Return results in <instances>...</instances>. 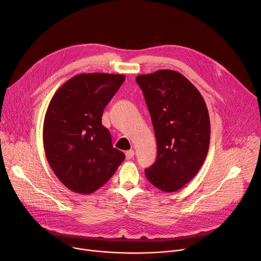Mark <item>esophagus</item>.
<instances>
[{
  "label": "esophagus",
  "mask_w": 261,
  "mask_h": 261,
  "mask_svg": "<svg viewBox=\"0 0 261 261\" xmlns=\"http://www.w3.org/2000/svg\"><path fill=\"white\" fill-rule=\"evenodd\" d=\"M126 158L127 159H131L133 156H134V150H129V151H126Z\"/></svg>",
  "instance_id": "esophagus-1"
}]
</instances>
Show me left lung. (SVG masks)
I'll return each instance as SVG.
<instances>
[{
  "mask_svg": "<svg viewBox=\"0 0 261 261\" xmlns=\"http://www.w3.org/2000/svg\"><path fill=\"white\" fill-rule=\"evenodd\" d=\"M157 143L155 163L145 171L148 180L165 193H174L201 169L210 141V121L200 91L180 73L159 69L139 75Z\"/></svg>",
  "mask_w": 261,
  "mask_h": 261,
  "instance_id": "1",
  "label": "left lung"
}]
</instances>
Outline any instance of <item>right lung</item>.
Masks as SVG:
<instances>
[{
	"instance_id": "right-lung-1",
	"label": "right lung",
	"mask_w": 261,
	"mask_h": 261,
	"mask_svg": "<svg viewBox=\"0 0 261 261\" xmlns=\"http://www.w3.org/2000/svg\"><path fill=\"white\" fill-rule=\"evenodd\" d=\"M125 78L105 73L77 75L58 88L46 109L45 157L57 178L74 193L96 192L125 159L102 125L103 111Z\"/></svg>"
}]
</instances>
